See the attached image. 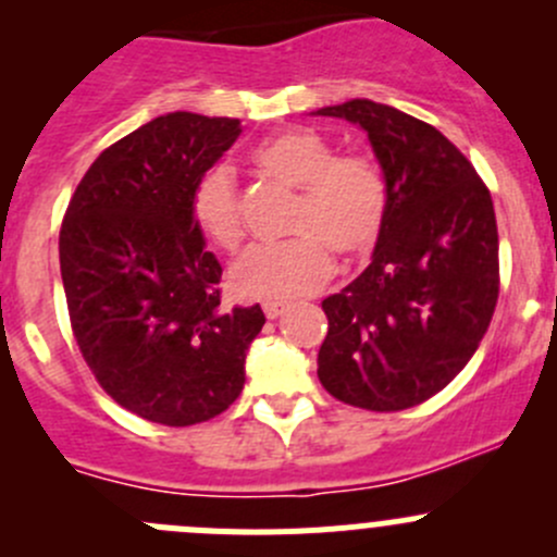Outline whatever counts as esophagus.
<instances>
[{"instance_id": "1", "label": "esophagus", "mask_w": 557, "mask_h": 557, "mask_svg": "<svg viewBox=\"0 0 557 557\" xmlns=\"http://www.w3.org/2000/svg\"><path fill=\"white\" fill-rule=\"evenodd\" d=\"M285 310H288V307H285L283 301H267V305H263V314H267L269 320L280 318V314H283Z\"/></svg>"}]
</instances>
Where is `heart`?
<instances>
[{
	"label": "heart",
	"instance_id": "1",
	"mask_svg": "<svg viewBox=\"0 0 557 557\" xmlns=\"http://www.w3.org/2000/svg\"><path fill=\"white\" fill-rule=\"evenodd\" d=\"M272 180L299 188L290 218L296 239L261 245L232 269V285L245 299L288 301L312 294L331 277L334 258H361L380 243L387 218L385 174L367 156H336L334 145L307 128L274 134L252 153ZM196 226L223 250L245 237L239 190L228 166L215 164L190 190Z\"/></svg>",
	"mask_w": 557,
	"mask_h": 557
}]
</instances>
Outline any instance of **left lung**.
<instances>
[{
  "instance_id": "8db88e82",
  "label": "left lung",
  "mask_w": 557,
  "mask_h": 557,
  "mask_svg": "<svg viewBox=\"0 0 557 557\" xmlns=\"http://www.w3.org/2000/svg\"><path fill=\"white\" fill-rule=\"evenodd\" d=\"M312 115L367 132L387 183L372 263L323 301L329 334L318 377L339 401L398 412L440 393L469 363L498 299V228L491 190L429 123L352 99Z\"/></svg>"
}]
</instances>
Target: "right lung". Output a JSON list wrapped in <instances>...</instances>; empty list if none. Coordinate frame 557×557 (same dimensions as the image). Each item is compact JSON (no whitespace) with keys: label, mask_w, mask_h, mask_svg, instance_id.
I'll return each mask as SVG.
<instances>
[{"label":"right lung","mask_w":557,"mask_h":557,"mask_svg":"<svg viewBox=\"0 0 557 557\" xmlns=\"http://www.w3.org/2000/svg\"><path fill=\"white\" fill-rule=\"evenodd\" d=\"M243 134L237 117L166 112L104 150L59 234L72 331L99 385L128 412L194 425L232 407L261 307L221 305V263L190 190Z\"/></svg>","instance_id":"obj_1"}]
</instances>
